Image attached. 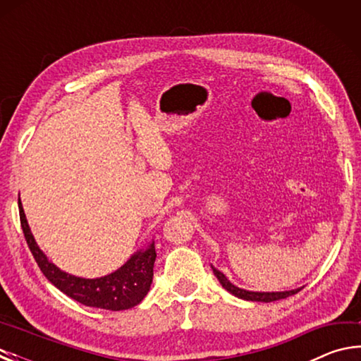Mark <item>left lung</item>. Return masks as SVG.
Returning <instances> with one entry per match:
<instances>
[{"instance_id":"left-lung-1","label":"left lung","mask_w":361,"mask_h":361,"mask_svg":"<svg viewBox=\"0 0 361 361\" xmlns=\"http://www.w3.org/2000/svg\"><path fill=\"white\" fill-rule=\"evenodd\" d=\"M213 269V274H215L216 279L219 280V283H221V286L224 290H228L231 295H234L237 298L240 299H245V301H258V302H272V301H279V299H285L288 296H293L296 295L298 291H301V288H296V290H290V291H276V293H264V291H248V290H243V288H239V286L232 285L228 279H226V276L223 272H219L218 269H215L212 266Z\"/></svg>"}]
</instances>
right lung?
Wrapping results in <instances>:
<instances>
[{"instance_id": "obj_1", "label": "right lung", "mask_w": 361, "mask_h": 361, "mask_svg": "<svg viewBox=\"0 0 361 361\" xmlns=\"http://www.w3.org/2000/svg\"><path fill=\"white\" fill-rule=\"evenodd\" d=\"M19 213L28 248L35 261L38 262L41 272L44 274L49 282L56 285L66 296H70L71 299L84 305H89V307L126 310L142 302L143 298L148 295L149 286L152 283V267H154L156 261L154 242H151L146 248L133 253L130 259L126 264H122L118 271L99 279H82L60 271L42 253V250L35 240L32 231H30L20 197Z\"/></svg>"}]
</instances>
